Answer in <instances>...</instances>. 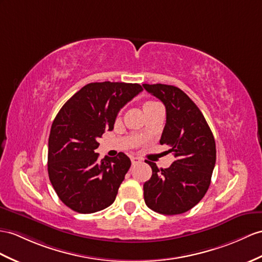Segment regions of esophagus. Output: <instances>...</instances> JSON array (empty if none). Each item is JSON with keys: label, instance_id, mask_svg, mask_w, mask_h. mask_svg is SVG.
<instances>
[{"label": "esophagus", "instance_id": "1", "mask_svg": "<svg viewBox=\"0 0 262 262\" xmlns=\"http://www.w3.org/2000/svg\"><path fill=\"white\" fill-rule=\"evenodd\" d=\"M140 161V159L139 158H137V157H131V162H132V164H137V163H139Z\"/></svg>", "mask_w": 262, "mask_h": 262}]
</instances>
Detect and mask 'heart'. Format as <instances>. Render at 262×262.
Here are the masks:
<instances>
[{"label":"heart","mask_w":262,"mask_h":262,"mask_svg":"<svg viewBox=\"0 0 262 262\" xmlns=\"http://www.w3.org/2000/svg\"><path fill=\"white\" fill-rule=\"evenodd\" d=\"M157 104H159V103H157V102H153V101H148V102H145V103L143 104V110H148L149 107H151V106H155V105H157Z\"/></svg>","instance_id":"heart-1"}]
</instances>
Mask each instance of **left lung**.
<instances>
[{
	"label": "left lung",
	"mask_w": 262,
	"mask_h": 262,
	"mask_svg": "<svg viewBox=\"0 0 262 262\" xmlns=\"http://www.w3.org/2000/svg\"><path fill=\"white\" fill-rule=\"evenodd\" d=\"M160 100L167 111L161 144L170 146L176 160L169 168L152 169L143 184L145 205L162 214L187 212L205 196L215 164V142L203 114L179 88L168 84H142Z\"/></svg>",
	"instance_id": "left-lung-1"
}]
</instances>
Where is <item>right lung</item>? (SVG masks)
<instances>
[{
    "label": "right lung",
    "mask_w": 262,
    "mask_h": 262,
    "mask_svg": "<svg viewBox=\"0 0 262 262\" xmlns=\"http://www.w3.org/2000/svg\"><path fill=\"white\" fill-rule=\"evenodd\" d=\"M142 90L138 83H89L57 113L49 137L48 172L57 196L70 209L93 213L116 200L130 159L119 152L99 161L94 150L105 130H113L119 111Z\"/></svg>",
    "instance_id": "add662e5"
}]
</instances>
